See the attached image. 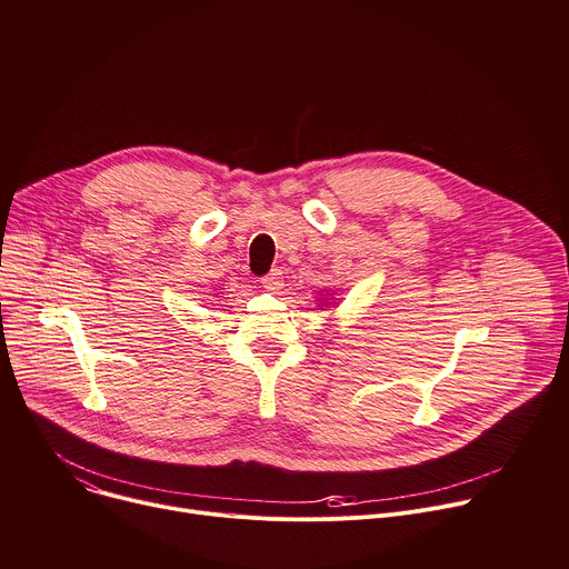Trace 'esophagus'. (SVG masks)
I'll use <instances>...</instances> for the list:
<instances>
[{
  "instance_id": "1",
  "label": "esophagus",
  "mask_w": 569,
  "mask_h": 569,
  "mask_svg": "<svg viewBox=\"0 0 569 569\" xmlns=\"http://www.w3.org/2000/svg\"><path fill=\"white\" fill-rule=\"evenodd\" d=\"M261 283H263L266 290H279V288L283 286V272H281V270H272V272H268V274L261 279Z\"/></svg>"
}]
</instances>
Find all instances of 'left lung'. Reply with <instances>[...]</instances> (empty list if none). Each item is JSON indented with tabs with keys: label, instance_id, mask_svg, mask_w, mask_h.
<instances>
[{
	"label": "left lung",
	"instance_id": "left-lung-1",
	"mask_svg": "<svg viewBox=\"0 0 569 569\" xmlns=\"http://www.w3.org/2000/svg\"><path fill=\"white\" fill-rule=\"evenodd\" d=\"M319 301H323V303H331V301H329V297H327V299H319Z\"/></svg>",
	"mask_w": 569,
	"mask_h": 569
}]
</instances>
